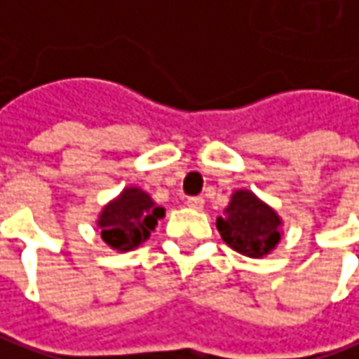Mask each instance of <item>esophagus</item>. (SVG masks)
<instances>
[{"label": "esophagus", "mask_w": 359, "mask_h": 359, "mask_svg": "<svg viewBox=\"0 0 359 359\" xmlns=\"http://www.w3.org/2000/svg\"><path fill=\"white\" fill-rule=\"evenodd\" d=\"M187 207L193 210H203L205 201H203V196H191V198H187Z\"/></svg>", "instance_id": "34e87169"}]
</instances>
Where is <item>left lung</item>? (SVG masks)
Masks as SVG:
<instances>
[{
    "label": "left lung",
    "mask_w": 359,
    "mask_h": 359,
    "mask_svg": "<svg viewBox=\"0 0 359 359\" xmlns=\"http://www.w3.org/2000/svg\"><path fill=\"white\" fill-rule=\"evenodd\" d=\"M281 225L283 221L275 209L247 189L235 191L223 215L217 217L223 241L237 253L253 259L269 255L279 245Z\"/></svg>",
    "instance_id": "left-lung-1"
}]
</instances>
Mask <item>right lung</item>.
I'll list each match as a JSON object with an SVG mask.
<instances>
[{
  "instance_id": "obj_1",
  "label": "right lung",
  "mask_w": 359,
  "mask_h": 359,
  "mask_svg": "<svg viewBox=\"0 0 359 359\" xmlns=\"http://www.w3.org/2000/svg\"><path fill=\"white\" fill-rule=\"evenodd\" d=\"M164 209L158 207L149 193L138 187H126L116 198H112L96 221L102 241L110 249L126 253L147 241Z\"/></svg>"
}]
</instances>
